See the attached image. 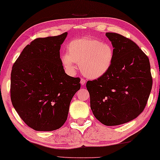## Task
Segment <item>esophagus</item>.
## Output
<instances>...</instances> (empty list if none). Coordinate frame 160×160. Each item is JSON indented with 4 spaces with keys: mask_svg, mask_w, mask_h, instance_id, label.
Masks as SVG:
<instances>
[{
    "mask_svg": "<svg viewBox=\"0 0 160 160\" xmlns=\"http://www.w3.org/2000/svg\"><path fill=\"white\" fill-rule=\"evenodd\" d=\"M85 82H86V80H85V79H81V80H80V83H81V84H82V85H85Z\"/></svg>",
    "mask_w": 160,
    "mask_h": 160,
    "instance_id": "1",
    "label": "esophagus"
}]
</instances>
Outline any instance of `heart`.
Listing matches in <instances>:
<instances>
[{"label":"heart","mask_w":160,"mask_h":160,"mask_svg":"<svg viewBox=\"0 0 160 160\" xmlns=\"http://www.w3.org/2000/svg\"><path fill=\"white\" fill-rule=\"evenodd\" d=\"M68 52L62 54L61 62L67 72L73 74L76 65L85 77L97 79L110 70L114 57L113 48L109 43L91 37L73 39L67 45Z\"/></svg>","instance_id":"obj_1"}]
</instances>
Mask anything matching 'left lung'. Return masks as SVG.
I'll use <instances>...</instances> for the list:
<instances>
[{"label":"left lung","instance_id":"left-lung-1","mask_svg":"<svg viewBox=\"0 0 160 160\" xmlns=\"http://www.w3.org/2000/svg\"><path fill=\"white\" fill-rule=\"evenodd\" d=\"M106 36L114 48L113 63L102 77L88 80L86 88L95 117L106 126H117L144 111L152 77L148 57L135 42L116 33Z\"/></svg>","mask_w":160,"mask_h":160}]
</instances>
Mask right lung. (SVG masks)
<instances>
[{
	"mask_svg": "<svg viewBox=\"0 0 160 160\" xmlns=\"http://www.w3.org/2000/svg\"><path fill=\"white\" fill-rule=\"evenodd\" d=\"M67 35L34 39L12 68V104L26 124L36 131L60 128L68 118L71 100L80 88V78L67 75L61 62L59 49Z\"/></svg>",
	"mask_w": 160,
	"mask_h": 160,
	"instance_id": "right-lung-1",
	"label": "right lung"
}]
</instances>
